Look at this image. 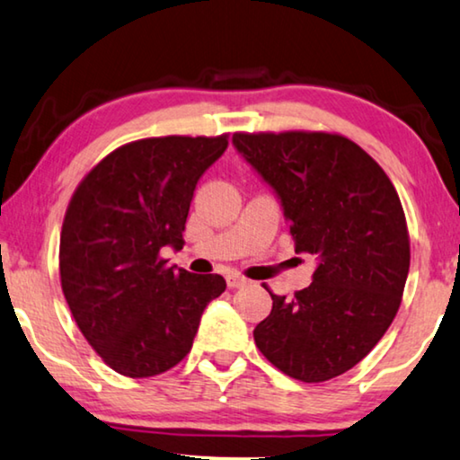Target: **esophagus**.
Instances as JSON below:
<instances>
[{
    "mask_svg": "<svg viewBox=\"0 0 460 460\" xmlns=\"http://www.w3.org/2000/svg\"><path fill=\"white\" fill-rule=\"evenodd\" d=\"M226 282H228V288H241V286H244L249 279L243 278L241 274H236V271H230V274L226 276Z\"/></svg>",
    "mask_w": 460,
    "mask_h": 460,
    "instance_id": "obj_1",
    "label": "esophagus"
}]
</instances>
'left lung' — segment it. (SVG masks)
Masks as SVG:
<instances>
[{"label": "left lung", "mask_w": 460, "mask_h": 460, "mask_svg": "<svg viewBox=\"0 0 460 460\" xmlns=\"http://www.w3.org/2000/svg\"><path fill=\"white\" fill-rule=\"evenodd\" d=\"M232 145L274 190L296 252L317 259L307 288L271 295V313L252 330L257 349L301 382L342 376L401 307L411 249L396 189L341 135L236 132Z\"/></svg>", "instance_id": "1"}]
</instances>
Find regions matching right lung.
Returning <instances> with one entry per match:
<instances>
[{
  "label": "right lung",
  "mask_w": 460,
  "mask_h": 460,
  "mask_svg": "<svg viewBox=\"0 0 460 460\" xmlns=\"http://www.w3.org/2000/svg\"><path fill=\"white\" fill-rule=\"evenodd\" d=\"M226 137H162L124 145L78 184L59 236L66 303L86 341L118 374L151 377L182 361L219 274L165 265L182 249L197 182Z\"/></svg>",
  "instance_id": "right-lung-1"
}]
</instances>
